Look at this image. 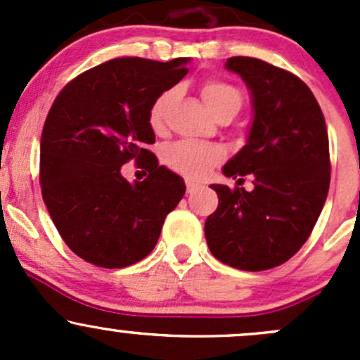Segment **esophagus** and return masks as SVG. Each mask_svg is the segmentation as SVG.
<instances>
[{"label":"esophagus","instance_id":"1","mask_svg":"<svg viewBox=\"0 0 360 360\" xmlns=\"http://www.w3.org/2000/svg\"><path fill=\"white\" fill-rule=\"evenodd\" d=\"M198 188H200V184H198L197 181L186 179V191H188V193H193V191L198 190Z\"/></svg>","mask_w":360,"mask_h":360}]
</instances>
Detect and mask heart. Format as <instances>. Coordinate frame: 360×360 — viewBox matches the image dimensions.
Here are the masks:
<instances>
[{"instance_id":"heart-1","label":"heart","mask_w":360,"mask_h":360,"mask_svg":"<svg viewBox=\"0 0 360 360\" xmlns=\"http://www.w3.org/2000/svg\"><path fill=\"white\" fill-rule=\"evenodd\" d=\"M200 96L207 110L214 116L221 115L224 111H230L237 115L242 108V96L233 85L219 82V79H209L200 86ZM172 92H162L157 99L153 101L150 108L151 129H162L163 120H165L167 106L170 103ZM224 157L223 150L216 144L198 143V141H177V143L169 144L163 150V162L176 172L183 174L186 177H203L212 167H216Z\"/></svg>"}]
</instances>
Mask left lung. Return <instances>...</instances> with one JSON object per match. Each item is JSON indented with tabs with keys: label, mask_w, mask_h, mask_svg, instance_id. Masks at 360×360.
I'll return each instance as SVG.
<instances>
[{
	"label": "left lung",
	"mask_w": 360,
	"mask_h": 360,
	"mask_svg": "<svg viewBox=\"0 0 360 360\" xmlns=\"http://www.w3.org/2000/svg\"><path fill=\"white\" fill-rule=\"evenodd\" d=\"M224 68L245 82L252 123L245 146L223 167L226 177L254 188L210 184L219 203L205 221L214 257L245 271L285 263L308 240L329 191L331 163L326 120L297 76L252 57H231Z\"/></svg>",
	"instance_id": "8db88e82"
}]
</instances>
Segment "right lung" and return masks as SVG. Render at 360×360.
I'll return each mask as SVG.
<instances>
[{
  "instance_id": "right-lung-1",
  "label": "right lung",
  "mask_w": 360,
  "mask_h": 360,
  "mask_svg": "<svg viewBox=\"0 0 360 360\" xmlns=\"http://www.w3.org/2000/svg\"><path fill=\"white\" fill-rule=\"evenodd\" d=\"M188 63L112 59L76 76L53 101L39 144V184L60 237L82 259L103 268L144 259L183 198V177L144 146L155 143L151 104L186 76ZM130 159L150 172L141 184L121 176Z\"/></svg>"
}]
</instances>
